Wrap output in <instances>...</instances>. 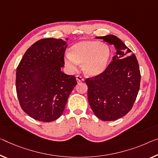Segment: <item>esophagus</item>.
Masks as SVG:
<instances>
[{
  "label": "esophagus",
  "instance_id": "34e87169",
  "mask_svg": "<svg viewBox=\"0 0 158 158\" xmlns=\"http://www.w3.org/2000/svg\"><path fill=\"white\" fill-rule=\"evenodd\" d=\"M76 81H77V82H83L85 80H84V78L83 77H82L81 76H76Z\"/></svg>",
  "mask_w": 158,
  "mask_h": 158
}]
</instances>
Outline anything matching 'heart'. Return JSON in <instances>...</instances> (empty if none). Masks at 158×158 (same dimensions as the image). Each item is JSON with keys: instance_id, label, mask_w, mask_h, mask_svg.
<instances>
[{"instance_id": "b5f03b06", "label": "heart", "mask_w": 158, "mask_h": 158, "mask_svg": "<svg viewBox=\"0 0 158 158\" xmlns=\"http://www.w3.org/2000/svg\"><path fill=\"white\" fill-rule=\"evenodd\" d=\"M110 57L107 45L98 41L84 40L71 48V53L65 58V64L71 70H76L77 65L82 64V70L89 76H95L104 71Z\"/></svg>"}]
</instances>
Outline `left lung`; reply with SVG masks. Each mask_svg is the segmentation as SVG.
<instances>
[{
  "mask_svg": "<svg viewBox=\"0 0 158 158\" xmlns=\"http://www.w3.org/2000/svg\"><path fill=\"white\" fill-rule=\"evenodd\" d=\"M114 45L116 55L104 71L86 78L87 98L94 114L114 121L131 110L140 89V72L135 54L114 35L98 37Z\"/></svg>",
  "mask_w": 158,
  "mask_h": 158,
  "instance_id": "1",
  "label": "left lung"
}]
</instances>
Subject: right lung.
I'll list each match as a JSON object with an SVG mask.
<instances>
[{
	"label": "right lung",
	"instance_id": "right-lung-1",
	"mask_svg": "<svg viewBox=\"0 0 158 158\" xmlns=\"http://www.w3.org/2000/svg\"><path fill=\"white\" fill-rule=\"evenodd\" d=\"M67 43L46 38L26 51L16 72V92L20 105L34 119L50 122L64 112L76 77L63 73Z\"/></svg>",
	"mask_w": 158,
	"mask_h": 158
}]
</instances>
